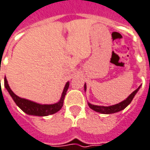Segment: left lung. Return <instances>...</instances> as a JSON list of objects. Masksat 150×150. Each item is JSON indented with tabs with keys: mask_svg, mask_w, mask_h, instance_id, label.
<instances>
[{
	"mask_svg": "<svg viewBox=\"0 0 150 150\" xmlns=\"http://www.w3.org/2000/svg\"><path fill=\"white\" fill-rule=\"evenodd\" d=\"M140 87H141V86H139V87H138L136 91H134L132 92L125 100H122V102L118 103V104H116V105H111V106H107V107H106V106H100V105H92V104H91V103L89 102H87V104H88V106H89L92 110H94V111H97V112H99V113L107 114V115H108V114L116 113V112L121 111L122 110L125 108L132 102V99L134 98V97H135V95L136 94V93L139 91ZM86 90H87V85H86V83H84V91H86Z\"/></svg>",
	"mask_w": 150,
	"mask_h": 150,
	"instance_id": "left-lung-1",
	"label": "left lung"
}]
</instances>
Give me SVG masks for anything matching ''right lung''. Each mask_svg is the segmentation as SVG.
I'll list each match as a JSON object with an SVG mask.
<instances>
[{"label":"right lung","instance_id":"1","mask_svg":"<svg viewBox=\"0 0 150 150\" xmlns=\"http://www.w3.org/2000/svg\"><path fill=\"white\" fill-rule=\"evenodd\" d=\"M69 82L68 81L66 83L62 95H61V98L58 102L52 104V105H42V104H39V103L32 101V100H28L25 98H20L18 96H17L11 91L9 85H8L7 79H6V77H4V87L6 88V90L8 91L11 97L12 98L17 106H18L25 113L29 115L47 116L56 113L57 111H59L63 107V100H64L65 95L67 94V91L69 88Z\"/></svg>","mask_w":150,"mask_h":150}]
</instances>
